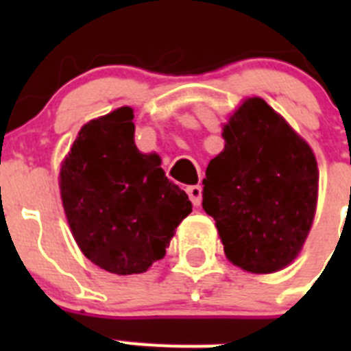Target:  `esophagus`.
<instances>
[{
    "instance_id": "34e87169",
    "label": "esophagus",
    "mask_w": 351,
    "mask_h": 351,
    "mask_svg": "<svg viewBox=\"0 0 351 351\" xmlns=\"http://www.w3.org/2000/svg\"><path fill=\"white\" fill-rule=\"evenodd\" d=\"M188 195H190V200L193 202V206H200V202H202V188L200 186H188Z\"/></svg>"
}]
</instances>
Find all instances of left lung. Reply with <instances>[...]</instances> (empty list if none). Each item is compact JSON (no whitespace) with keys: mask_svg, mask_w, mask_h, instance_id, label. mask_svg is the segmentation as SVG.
<instances>
[{"mask_svg":"<svg viewBox=\"0 0 351 351\" xmlns=\"http://www.w3.org/2000/svg\"><path fill=\"white\" fill-rule=\"evenodd\" d=\"M225 149L206 170L202 207L232 263L255 274L287 267L315 218V154L262 98H250L223 128Z\"/></svg>","mask_w":351,"mask_h":351,"instance_id":"8db88e82","label":"left lung"}]
</instances>
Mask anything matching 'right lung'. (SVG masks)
Segmentation results:
<instances>
[{"label":"right lung","instance_id":"right-lung-1","mask_svg":"<svg viewBox=\"0 0 351 351\" xmlns=\"http://www.w3.org/2000/svg\"><path fill=\"white\" fill-rule=\"evenodd\" d=\"M133 110L89 121L60 172L71 234L95 265L141 274L165 256L173 232L191 213L188 195L167 179L158 154L135 145Z\"/></svg>","mask_w":351,"mask_h":351}]
</instances>
